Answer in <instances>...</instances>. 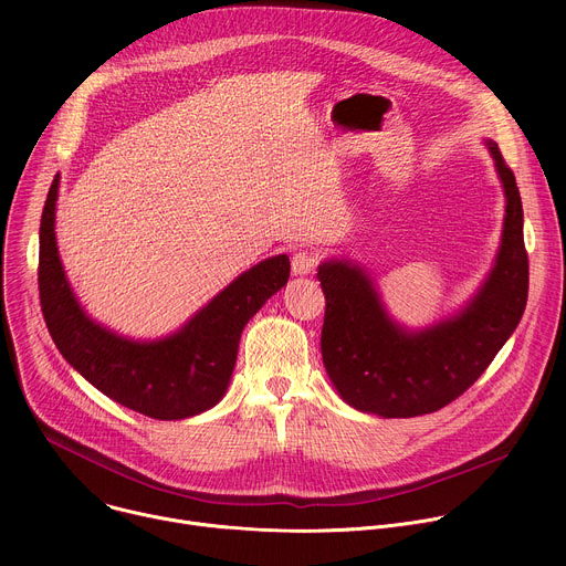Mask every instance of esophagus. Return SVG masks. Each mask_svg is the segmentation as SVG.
Instances as JSON below:
<instances>
[{
  "mask_svg": "<svg viewBox=\"0 0 566 566\" xmlns=\"http://www.w3.org/2000/svg\"><path fill=\"white\" fill-rule=\"evenodd\" d=\"M317 264H319V255L315 251H311V249L297 251L293 255V262H291L295 275H311V273H315Z\"/></svg>",
  "mask_w": 566,
  "mask_h": 566,
  "instance_id": "34e87169",
  "label": "esophagus"
}]
</instances>
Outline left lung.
I'll list each match as a JSON object with an SVG mask.
<instances>
[{
	"label": "left lung",
	"instance_id": "1",
	"mask_svg": "<svg viewBox=\"0 0 566 566\" xmlns=\"http://www.w3.org/2000/svg\"><path fill=\"white\" fill-rule=\"evenodd\" d=\"M489 145L506 192L504 237L489 282L461 315L408 334L385 315L358 266H319L317 280L327 300L322 360L338 394L356 410L410 419L446 408L486 371L520 325L528 297L524 210L513 170L500 147Z\"/></svg>",
	"mask_w": 566,
	"mask_h": 566
}]
</instances>
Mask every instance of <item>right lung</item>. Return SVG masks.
Instances as JSON below:
<instances>
[{
	"label": "right lung",
	"mask_w": 566,
	"mask_h": 566,
	"mask_svg": "<svg viewBox=\"0 0 566 566\" xmlns=\"http://www.w3.org/2000/svg\"><path fill=\"white\" fill-rule=\"evenodd\" d=\"M55 199L57 177L40 221L38 289L46 329L66 363L105 396L149 419L177 421L212 408L228 387L241 329L289 282V258H271L239 275L179 334L132 343L96 325L75 302L55 247Z\"/></svg>",
	"instance_id": "1"
}]
</instances>
